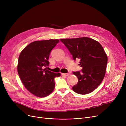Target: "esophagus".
<instances>
[{
    "label": "esophagus",
    "mask_w": 126,
    "mask_h": 126,
    "mask_svg": "<svg viewBox=\"0 0 126 126\" xmlns=\"http://www.w3.org/2000/svg\"><path fill=\"white\" fill-rule=\"evenodd\" d=\"M62 75L63 76H68L70 75V73H69L68 72V73H67V74H62Z\"/></svg>",
    "instance_id": "1"
}]
</instances>
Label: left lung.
<instances>
[{"label": "left lung", "mask_w": 126, "mask_h": 126, "mask_svg": "<svg viewBox=\"0 0 126 126\" xmlns=\"http://www.w3.org/2000/svg\"><path fill=\"white\" fill-rule=\"evenodd\" d=\"M73 57L80 59L81 71L73 72L78 82L72 90L80 94H87L94 91L105 77L108 58L100 43L88 37L61 39Z\"/></svg>", "instance_id": "obj_1"}]
</instances>
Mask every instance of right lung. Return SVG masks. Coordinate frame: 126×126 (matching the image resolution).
Masks as SVG:
<instances>
[{
    "instance_id": "1",
    "label": "right lung",
    "mask_w": 126,
    "mask_h": 126,
    "mask_svg": "<svg viewBox=\"0 0 126 126\" xmlns=\"http://www.w3.org/2000/svg\"><path fill=\"white\" fill-rule=\"evenodd\" d=\"M59 42L58 39L36 41L27 45L19 55L17 66L19 76L31 93L39 97L50 94L55 86V78L61 76L43 69L49 66L51 50Z\"/></svg>"
}]
</instances>
